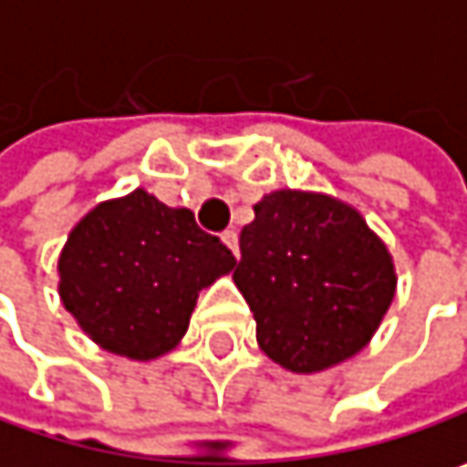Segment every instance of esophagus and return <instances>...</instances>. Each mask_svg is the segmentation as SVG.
<instances>
[{
    "label": "esophagus",
    "mask_w": 467,
    "mask_h": 467,
    "mask_svg": "<svg viewBox=\"0 0 467 467\" xmlns=\"http://www.w3.org/2000/svg\"><path fill=\"white\" fill-rule=\"evenodd\" d=\"M222 240L230 245V251L237 256V233H234V230H227V233H222Z\"/></svg>",
    "instance_id": "obj_1"
}]
</instances>
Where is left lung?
Wrapping results in <instances>:
<instances>
[{
  "label": "left lung",
  "instance_id": "1",
  "mask_svg": "<svg viewBox=\"0 0 467 467\" xmlns=\"http://www.w3.org/2000/svg\"><path fill=\"white\" fill-rule=\"evenodd\" d=\"M233 278L256 319L262 351L295 373L357 354L395 295L392 259L362 216L289 189L254 205Z\"/></svg>",
  "mask_w": 467,
  "mask_h": 467
}]
</instances>
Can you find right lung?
<instances>
[{"label": "right lung", "instance_id": "obj_1", "mask_svg": "<svg viewBox=\"0 0 467 467\" xmlns=\"http://www.w3.org/2000/svg\"><path fill=\"white\" fill-rule=\"evenodd\" d=\"M234 267L233 251L186 208L148 192L94 208L58 259L61 303L102 348L153 359L186 332L197 295Z\"/></svg>", "mask_w": 467, "mask_h": 467}]
</instances>
